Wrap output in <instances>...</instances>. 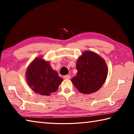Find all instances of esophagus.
<instances>
[{
  "instance_id": "34e87169",
  "label": "esophagus",
  "mask_w": 134,
  "mask_h": 134,
  "mask_svg": "<svg viewBox=\"0 0 134 134\" xmlns=\"http://www.w3.org/2000/svg\"><path fill=\"white\" fill-rule=\"evenodd\" d=\"M63 78H64V79H70V78H71V76H70V75H65V76H63Z\"/></svg>"
}]
</instances>
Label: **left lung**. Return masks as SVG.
<instances>
[{
  "label": "left lung",
  "instance_id": "1",
  "mask_svg": "<svg viewBox=\"0 0 134 134\" xmlns=\"http://www.w3.org/2000/svg\"><path fill=\"white\" fill-rule=\"evenodd\" d=\"M77 76L71 81L80 93L90 94L97 92L105 83L108 67L98 54L85 51L77 61Z\"/></svg>",
  "mask_w": 134,
  "mask_h": 134
}]
</instances>
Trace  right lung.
<instances>
[{
  "label": "right lung",
  "mask_w": 134,
  "mask_h": 134,
  "mask_svg": "<svg viewBox=\"0 0 134 134\" xmlns=\"http://www.w3.org/2000/svg\"><path fill=\"white\" fill-rule=\"evenodd\" d=\"M26 78L33 91L44 96H49L55 92L63 80L58 76L57 72L52 69L49 63L42 57L35 58L29 65Z\"/></svg>",
  "instance_id": "1"
}]
</instances>
